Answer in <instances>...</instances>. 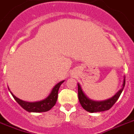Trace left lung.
Here are the masks:
<instances>
[{"label": "left lung", "mask_w": 134, "mask_h": 134, "mask_svg": "<svg viewBox=\"0 0 134 134\" xmlns=\"http://www.w3.org/2000/svg\"><path fill=\"white\" fill-rule=\"evenodd\" d=\"M125 77H124L123 84H122V88L113 97L107 99L106 100L94 101L87 97V96L84 93L79 83H78V93L79 102H80L81 106L82 107V108L89 112H100V111L109 110L115 104L116 101L118 100V99L120 97V94L125 87Z\"/></svg>", "instance_id": "8db88e82"}]
</instances>
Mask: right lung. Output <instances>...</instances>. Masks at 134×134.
Instances as JSON below:
<instances>
[{
    "instance_id": "obj_1",
    "label": "right lung",
    "mask_w": 134,
    "mask_h": 134,
    "mask_svg": "<svg viewBox=\"0 0 134 134\" xmlns=\"http://www.w3.org/2000/svg\"><path fill=\"white\" fill-rule=\"evenodd\" d=\"M65 80L60 81L58 82V84L54 86V87L53 88L52 92L50 93L49 95L47 96L45 99L42 100L38 101V102H34V103H29V102H26V101H23L20 100V99L16 97L13 94L12 92H10L11 94L12 95L14 98L16 100L17 103L20 105V106L25 109L26 111H27L29 112H45L47 111L50 110L51 109L56 105V100L58 98V90H59L60 87L62 85V83H63Z\"/></svg>"
}]
</instances>
